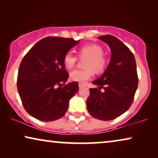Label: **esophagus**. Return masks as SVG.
I'll use <instances>...</instances> for the list:
<instances>
[{"mask_svg": "<svg viewBox=\"0 0 158 158\" xmlns=\"http://www.w3.org/2000/svg\"><path fill=\"white\" fill-rule=\"evenodd\" d=\"M78 86H79V88H84L85 87V85H84V84H83V83H79L78 84Z\"/></svg>", "mask_w": 158, "mask_h": 158, "instance_id": "obj_1", "label": "esophagus"}]
</instances>
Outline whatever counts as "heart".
<instances>
[{"label":"heart","mask_w":158,"mask_h":158,"mask_svg":"<svg viewBox=\"0 0 158 158\" xmlns=\"http://www.w3.org/2000/svg\"><path fill=\"white\" fill-rule=\"evenodd\" d=\"M102 47L96 44H87L81 46L78 49V56L81 59L85 60V69L75 70L70 73V79L73 81L84 83L89 80L93 75V72L99 74L105 70L107 65V60L103 56ZM78 58L72 52H68L63 57L64 65L70 70L76 64Z\"/></svg>","instance_id":"obj_1"}]
</instances>
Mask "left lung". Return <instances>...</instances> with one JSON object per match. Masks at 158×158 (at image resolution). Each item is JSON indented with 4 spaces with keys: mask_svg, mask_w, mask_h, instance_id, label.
<instances>
[{
    "mask_svg": "<svg viewBox=\"0 0 158 158\" xmlns=\"http://www.w3.org/2000/svg\"><path fill=\"white\" fill-rule=\"evenodd\" d=\"M98 39L109 45L111 57L103 74L92 82L98 88H90L87 109L94 118L109 121L131 106L138 86L137 64L133 53L118 39L109 34Z\"/></svg>",
    "mask_w": 158,
    "mask_h": 158,
    "instance_id": "1",
    "label": "left lung"
}]
</instances>
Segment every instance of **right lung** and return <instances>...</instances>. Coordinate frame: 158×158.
<instances>
[{
	"mask_svg": "<svg viewBox=\"0 0 158 158\" xmlns=\"http://www.w3.org/2000/svg\"><path fill=\"white\" fill-rule=\"evenodd\" d=\"M80 40L47 36L26 54L19 66L17 88L27 113L42 122L61 118L78 90L76 81L65 84L69 74L63 63L66 52Z\"/></svg>",
	"mask_w": 158,
	"mask_h": 158,
	"instance_id": "obj_1",
	"label": "right lung"
}]
</instances>
